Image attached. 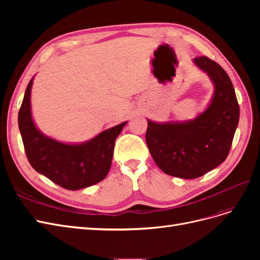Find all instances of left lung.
<instances>
[{
	"mask_svg": "<svg viewBox=\"0 0 260 260\" xmlns=\"http://www.w3.org/2000/svg\"><path fill=\"white\" fill-rule=\"evenodd\" d=\"M193 64L214 84L207 107L190 120L147 119L145 135L157 166L181 179L199 178L224 161L240 118L233 84L223 68L206 56L194 58Z\"/></svg>",
	"mask_w": 260,
	"mask_h": 260,
	"instance_id": "obj_1",
	"label": "left lung"
}]
</instances>
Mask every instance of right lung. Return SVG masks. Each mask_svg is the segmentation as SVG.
<instances>
[{
	"mask_svg": "<svg viewBox=\"0 0 260 260\" xmlns=\"http://www.w3.org/2000/svg\"><path fill=\"white\" fill-rule=\"evenodd\" d=\"M34 79L27 86L18 114L19 131L30 165L67 190L77 191L101 182L111 169L115 141L128 121L80 143H65L45 136L36 125L31 112Z\"/></svg>",
	"mask_w": 260,
	"mask_h": 260,
	"instance_id": "1",
	"label": "right lung"
}]
</instances>
